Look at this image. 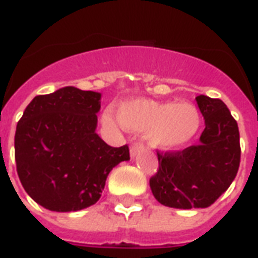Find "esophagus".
<instances>
[{"mask_svg": "<svg viewBox=\"0 0 258 258\" xmlns=\"http://www.w3.org/2000/svg\"><path fill=\"white\" fill-rule=\"evenodd\" d=\"M144 151H145V148H144V145L140 144V142H134V144L131 145V148H130V153H131V156L133 157L137 156L138 153H141V152Z\"/></svg>", "mask_w": 258, "mask_h": 258, "instance_id": "34e87169", "label": "esophagus"}]
</instances>
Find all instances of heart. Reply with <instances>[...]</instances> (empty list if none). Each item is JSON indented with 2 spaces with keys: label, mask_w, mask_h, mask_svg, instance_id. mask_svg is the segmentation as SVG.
Here are the masks:
<instances>
[{
  "label": "heart",
  "mask_w": 258,
  "mask_h": 258,
  "mask_svg": "<svg viewBox=\"0 0 258 258\" xmlns=\"http://www.w3.org/2000/svg\"><path fill=\"white\" fill-rule=\"evenodd\" d=\"M106 123H112L109 116ZM118 123L133 133H146V140L155 148L177 149L189 142L199 128L198 109L186 103L134 99L124 102L117 110Z\"/></svg>",
  "instance_id": "b5f03b06"
}]
</instances>
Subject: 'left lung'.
Wrapping results in <instances>:
<instances>
[{
  "mask_svg": "<svg viewBox=\"0 0 258 258\" xmlns=\"http://www.w3.org/2000/svg\"><path fill=\"white\" fill-rule=\"evenodd\" d=\"M206 127L184 151H157L159 170L149 179L153 196L174 209H205L232 184L240 163L236 120L221 99L196 96Z\"/></svg>",
  "mask_w": 258,
  "mask_h": 258,
  "instance_id": "1",
  "label": "left lung"
}]
</instances>
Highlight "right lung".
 I'll return each mask as SVG.
<instances>
[{
    "mask_svg": "<svg viewBox=\"0 0 258 258\" xmlns=\"http://www.w3.org/2000/svg\"><path fill=\"white\" fill-rule=\"evenodd\" d=\"M101 94L63 87L37 95L16 125L18 175L31 199L51 211L95 205L109 173L130 160L128 146H109L96 134Z\"/></svg>",
    "mask_w": 258,
    "mask_h": 258,
    "instance_id": "add662e5",
    "label": "right lung"
}]
</instances>
